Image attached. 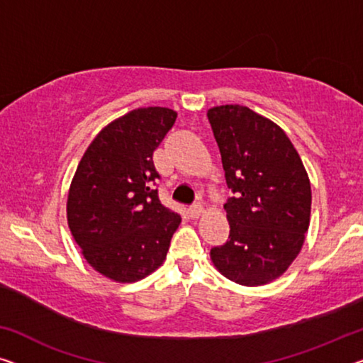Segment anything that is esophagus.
<instances>
[{
	"mask_svg": "<svg viewBox=\"0 0 363 363\" xmlns=\"http://www.w3.org/2000/svg\"><path fill=\"white\" fill-rule=\"evenodd\" d=\"M202 210H203L202 205L194 203V205H191V208H189V213H191L192 218H199L200 213H202Z\"/></svg>",
	"mask_w": 363,
	"mask_h": 363,
	"instance_id": "esophagus-1",
	"label": "esophagus"
}]
</instances>
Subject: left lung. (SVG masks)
Instances as JSON below:
<instances>
[{"label":"left lung","instance_id":"obj_1","mask_svg":"<svg viewBox=\"0 0 363 363\" xmlns=\"http://www.w3.org/2000/svg\"><path fill=\"white\" fill-rule=\"evenodd\" d=\"M221 153L230 236L210 251L221 275L246 286L272 282L298 256L310 226L311 186L290 138L245 106L207 112Z\"/></svg>","mask_w":363,"mask_h":363}]
</instances>
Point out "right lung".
I'll return each instance as SVG.
<instances>
[{"mask_svg": "<svg viewBox=\"0 0 363 363\" xmlns=\"http://www.w3.org/2000/svg\"><path fill=\"white\" fill-rule=\"evenodd\" d=\"M176 117L167 107H142L111 122L69 186V231L86 261L116 282H137L158 269L181 223V215L161 203L153 164Z\"/></svg>", "mask_w": 363, "mask_h": 363, "instance_id": "right-lung-1", "label": "right lung"}]
</instances>
